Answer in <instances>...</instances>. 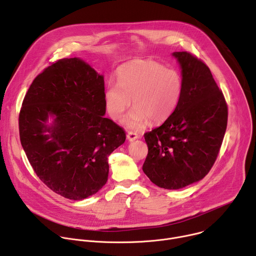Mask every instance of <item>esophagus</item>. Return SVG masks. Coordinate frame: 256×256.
<instances>
[{"label":"esophagus","mask_w":256,"mask_h":256,"mask_svg":"<svg viewBox=\"0 0 256 256\" xmlns=\"http://www.w3.org/2000/svg\"><path fill=\"white\" fill-rule=\"evenodd\" d=\"M126 138H128V140L130 142H132V140H136V138H138V134H136V132H128V134H126Z\"/></svg>","instance_id":"1"}]
</instances>
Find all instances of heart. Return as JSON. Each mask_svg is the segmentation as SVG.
Instances as JSON below:
<instances>
[{
  "mask_svg": "<svg viewBox=\"0 0 256 256\" xmlns=\"http://www.w3.org/2000/svg\"><path fill=\"white\" fill-rule=\"evenodd\" d=\"M118 84L108 83L104 90L106 110L114 120H120L130 106L126 120L130 128L164 122L175 109L181 95L178 72L152 60H136L122 64L116 72Z\"/></svg>",
  "mask_w": 256,
  "mask_h": 256,
  "instance_id": "b5f03b06",
  "label": "heart"
}]
</instances>
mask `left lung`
<instances>
[{
  "instance_id": "8db88e82",
  "label": "left lung",
  "mask_w": 256,
  "mask_h": 256,
  "mask_svg": "<svg viewBox=\"0 0 256 256\" xmlns=\"http://www.w3.org/2000/svg\"><path fill=\"white\" fill-rule=\"evenodd\" d=\"M182 90L164 124L144 134L148 155L142 171L154 184L179 190L202 179L220 152L228 106L208 66L188 52H176Z\"/></svg>"
}]
</instances>
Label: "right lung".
<instances>
[{
    "mask_svg": "<svg viewBox=\"0 0 256 256\" xmlns=\"http://www.w3.org/2000/svg\"><path fill=\"white\" fill-rule=\"evenodd\" d=\"M105 110L104 78L80 58L52 62L33 80L19 114L20 140L34 172L54 192L81 200L106 184L108 157L126 132L103 116ZM48 115L55 116L50 126Z\"/></svg>",
    "mask_w": 256,
    "mask_h": 256,
    "instance_id": "right-lung-1",
    "label": "right lung"
}]
</instances>
